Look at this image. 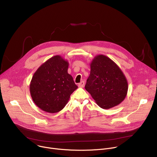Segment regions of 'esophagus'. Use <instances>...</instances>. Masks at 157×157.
<instances>
[{"label": "esophagus", "mask_w": 157, "mask_h": 157, "mask_svg": "<svg viewBox=\"0 0 157 157\" xmlns=\"http://www.w3.org/2000/svg\"><path fill=\"white\" fill-rule=\"evenodd\" d=\"M84 86V81H82L81 82H79L78 84V86L80 88H83Z\"/></svg>", "instance_id": "esophagus-1"}]
</instances>
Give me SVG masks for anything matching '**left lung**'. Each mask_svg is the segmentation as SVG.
<instances>
[{
	"label": "left lung",
	"instance_id": "obj_1",
	"mask_svg": "<svg viewBox=\"0 0 157 157\" xmlns=\"http://www.w3.org/2000/svg\"><path fill=\"white\" fill-rule=\"evenodd\" d=\"M90 75L85 89L97 105L109 109L121 103L128 92L127 79L119 66L108 57L95 56L90 63Z\"/></svg>",
	"mask_w": 157,
	"mask_h": 157
}]
</instances>
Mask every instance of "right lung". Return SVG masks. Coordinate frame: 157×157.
I'll use <instances>...</instances> for the list:
<instances>
[{"mask_svg":"<svg viewBox=\"0 0 157 157\" xmlns=\"http://www.w3.org/2000/svg\"><path fill=\"white\" fill-rule=\"evenodd\" d=\"M69 63L59 55L42 64L34 73L29 86L34 103L50 113H58L67 103L78 86L67 73Z\"/></svg>","mask_w":157,"mask_h":157,"instance_id":"1","label":"right lung"}]
</instances>
